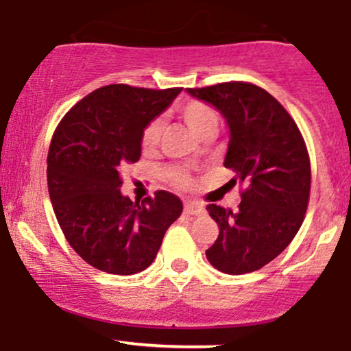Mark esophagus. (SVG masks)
Instances as JSON below:
<instances>
[{
    "mask_svg": "<svg viewBox=\"0 0 351 351\" xmlns=\"http://www.w3.org/2000/svg\"><path fill=\"white\" fill-rule=\"evenodd\" d=\"M184 213L186 215H195V216H203L204 213H206V209L198 201H188V203H184Z\"/></svg>",
    "mask_w": 351,
    "mask_h": 351,
    "instance_id": "1",
    "label": "esophagus"
}]
</instances>
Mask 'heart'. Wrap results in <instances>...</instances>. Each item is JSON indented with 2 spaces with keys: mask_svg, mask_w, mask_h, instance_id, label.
<instances>
[{
  "mask_svg": "<svg viewBox=\"0 0 351 351\" xmlns=\"http://www.w3.org/2000/svg\"><path fill=\"white\" fill-rule=\"evenodd\" d=\"M181 115L186 120V123L191 127V130L196 135H201L208 128L216 127L217 128V114L216 110L208 104L201 102V100H188L181 106ZM163 134V120L155 119L145 127L142 134V147L147 152L153 150V148L158 147L160 140H162ZM165 176L171 181L176 186H188L191 183V176L189 173L181 167H168L165 170Z\"/></svg>",
  "mask_w": 351,
  "mask_h": 351,
  "instance_id": "obj_1",
  "label": "heart"
}]
</instances>
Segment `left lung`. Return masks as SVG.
<instances>
[{
	"instance_id": "obj_1",
	"label": "left lung",
	"mask_w": 351,
	"mask_h": 351,
	"mask_svg": "<svg viewBox=\"0 0 351 351\" xmlns=\"http://www.w3.org/2000/svg\"><path fill=\"white\" fill-rule=\"evenodd\" d=\"M226 119L224 167L244 183L239 209L208 204L219 236L206 251L213 267L231 276L259 271L291 244L304 223L310 198V158L299 127L264 88L223 82L188 88Z\"/></svg>"
}]
</instances>
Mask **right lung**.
Returning a JSON list of instances; mask_svg holds the SVG:
<instances>
[{
	"mask_svg": "<svg viewBox=\"0 0 351 351\" xmlns=\"http://www.w3.org/2000/svg\"><path fill=\"white\" fill-rule=\"evenodd\" d=\"M181 87L110 84L90 92L62 117L47 153V188L71 247L102 272L132 276L156 257L183 203L173 193L134 203L120 193L122 171L142 155V134Z\"/></svg>",
	"mask_w": 351,
	"mask_h": 351,
	"instance_id": "obj_1",
	"label": "right lung"
}]
</instances>
